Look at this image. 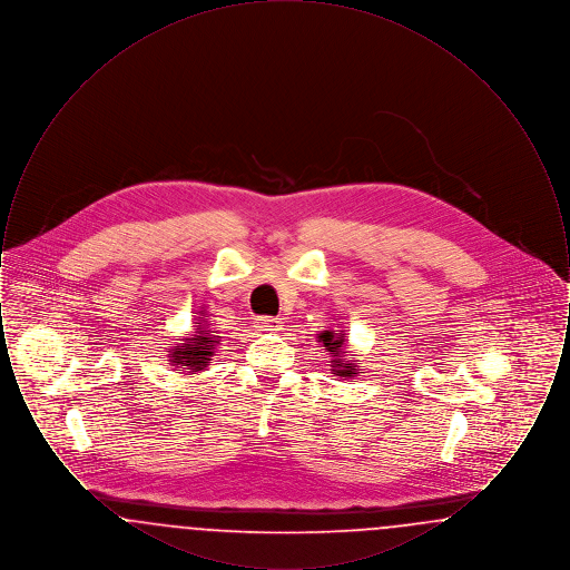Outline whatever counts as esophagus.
Returning <instances> with one entry per match:
<instances>
[{
  "label": "esophagus",
  "mask_w": 570,
  "mask_h": 570,
  "mask_svg": "<svg viewBox=\"0 0 570 570\" xmlns=\"http://www.w3.org/2000/svg\"><path fill=\"white\" fill-rule=\"evenodd\" d=\"M256 326L261 331H279L282 328V318H277V316H261V318H256Z\"/></svg>",
  "instance_id": "esophagus-1"
}]
</instances>
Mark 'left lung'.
<instances>
[{
    "instance_id": "1",
    "label": "left lung",
    "mask_w": 570,
    "mask_h": 570,
    "mask_svg": "<svg viewBox=\"0 0 570 570\" xmlns=\"http://www.w3.org/2000/svg\"><path fill=\"white\" fill-rule=\"evenodd\" d=\"M318 340L325 344V351H328V353L333 354L335 356V374L337 376H342V379H353L354 374H356V365L354 363H342V358H337L340 354H342V346H344V337L340 335H335L333 331H323L321 335H318Z\"/></svg>"
}]
</instances>
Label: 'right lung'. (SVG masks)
I'll list each match as a JSON object with an SVG mask.
<instances>
[{
	"label": "right lung",
	"instance_id": "right-lung-1",
	"mask_svg": "<svg viewBox=\"0 0 570 570\" xmlns=\"http://www.w3.org/2000/svg\"><path fill=\"white\" fill-rule=\"evenodd\" d=\"M200 328H205L203 323H196ZM214 333V331H212ZM214 344H216V337H212L209 333L205 331H198V335L188 337L184 346H173V363L175 365H181L186 370L191 372H200L205 370V365H209V356L214 354Z\"/></svg>",
	"mask_w": 570,
	"mask_h": 570
}]
</instances>
